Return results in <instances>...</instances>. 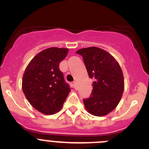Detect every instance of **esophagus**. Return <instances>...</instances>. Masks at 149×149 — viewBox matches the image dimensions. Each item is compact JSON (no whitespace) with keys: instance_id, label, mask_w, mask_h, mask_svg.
Wrapping results in <instances>:
<instances>
[{"instance_id":"esophagus-1","label":"esophagus","mask_w":149,"mask_h":149,"mask_svg":"<svg viewBox=\"0 0 149 149\" xmlns=\"http://www.w3.org/2000/svg\"><path fill=\"white\" fill-rule=\"evenodd\" d=\"M73 84H74V89H77V82H76V81H74V82H73Z\"/></svg>"}]
</instances>
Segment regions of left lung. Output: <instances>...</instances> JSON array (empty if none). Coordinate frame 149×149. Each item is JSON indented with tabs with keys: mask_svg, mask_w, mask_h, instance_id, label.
<instances>
[{
	"mask_svg": "<svg viewBox=\"0 0 149 149\" xmlns=\"http://www.w3.org/2000/svg\"><path fill=\"white\" fill-rule=\"evenodd\" d=\"M90 78L94 80L89 98L84 99L86 110L93 116H104L118 105L124 92L123 73L110 54L97 47L80 49Z\"/></svg>",
	"mask_w": 149,
	"mask_h": 149,
	"instance_id": "1",
	"label": "left lung"
}]
</instances>
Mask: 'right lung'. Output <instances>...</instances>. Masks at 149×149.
<instances>
[{
  "instance_id": "1",
  "label": "right lung",
  "mask_w": 149,
  "mask_h": 149,
  "mask_svg": "<svg viewBox=\"0 0 149 149\" xmlns=\"http://www.w3.org/2000/svg\"><path fill=\"white\" fill-rule=\"evenodd\" d=\"M68 48L52 47L36 55L29 63L22 78V89L36 110L45 115L60 110L71 89L60 70Z\"/></svg>"
}]
</instances>
